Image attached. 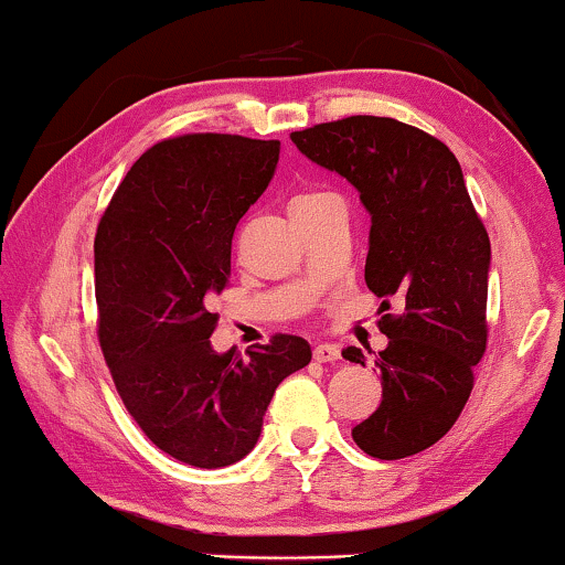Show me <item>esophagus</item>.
<instances>
[{
    "label": "esophagus",
    "instance_id": "esophagus-1",
    "mask_svg": "<svg viewBox=\"0 0 565 565\" xmlns=\"http://www.w3.org/2000/svg\"><path fill=\"white\" fill-rule=\"evenodd\" d=\"M342 358V352H339L337 344H319L313 347V360L316 362H337Z\"/></svg>",
    "mask_w": 565,
    "mask_h": 565
}]
</instances>
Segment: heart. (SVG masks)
Segmentation results:
<instances>
[{"mask_svg": "<svg viewBox=\"0 0 565 565\" xmlns=\"http://www.w3.org/2000/svg\"><path fill=\"white\" fill-rule=\"evenodd\" d=\"M316 198H321V195H303V198H298L296 203H292V207H298V205H306V203H311V200H316Z\"/></svg>", "mask_w": 565, "mask_h": 565, "instance_id": "heart-1", "label": "heart"}]
</instances>
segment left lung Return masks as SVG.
<instances>
[{"instance_id": "1", "label": "left lung", "mask_w": 565, "mask_h": 565, "mask_svg": "<svg viewBox=\"0 0 565 565\" xmlns=\"http://www.w3.org/2000/svg\"><path fill=\"white\" fill-rule=\"evenodd\" d=\"M306 159L337 172L370 213L365 282L388 311L377 327L383 401L352 429L360 450L401 460L443 439L473 391L486 352L491 244L455 153L393 118L352 115L290 134ZM342 354L365 367V354Z\"/></svg>"}]
</instances>
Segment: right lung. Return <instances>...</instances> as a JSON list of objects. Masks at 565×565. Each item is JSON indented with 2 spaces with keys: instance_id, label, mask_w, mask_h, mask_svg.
<instances>
[{
  "instance_id": "obj_1",
  "label": "right lung",
  "mask_w": 565,
  "mask_h": 565,
  "mask_svg": "<svg viewBox=\"0 0 565 565\" xmlns=\"http://www.w3.org/2000/svg\"><path fill=\"white\" fill-rule=\"evenodd\" d=\"M277 159L280 141L169 138L130 167L97 226L99 347L115 388L159 450L195 468L249 455L275 388L311 362L303 337L277 334L246 360L211 344L236 223Z\"/></svg>"
}]
</instances>
